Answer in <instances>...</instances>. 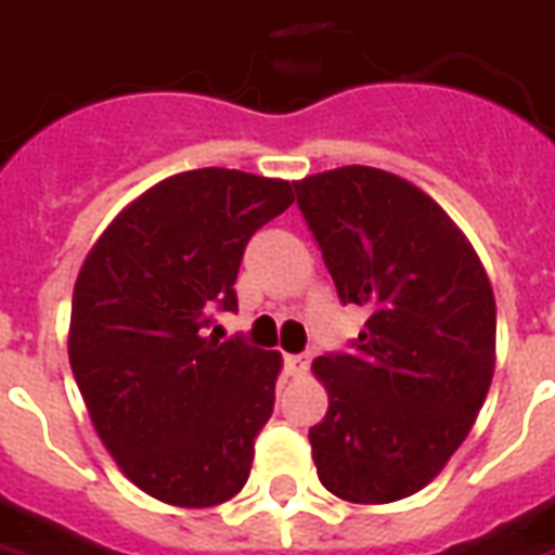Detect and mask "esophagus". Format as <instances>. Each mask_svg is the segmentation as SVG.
Segmentation results:
<instances>
[{
  "mask_svg": "<svg viewBox=\"0 0 555 555\" xmlns=\"http://www.w3.org/2000/svg\"><path fill=\"white\" fill-rule=\"evenodd\" d=\"M285 371L292 376H304L309 371V356H285Z\"/></svg>",
  "mask_w": 555,
  "mask_h": 555,
  "instance_id": "esophagus-1",
  "label": "esophagus"
}]
</instances>
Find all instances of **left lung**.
Returning a JSON list of instances; mask_svg holds the SVG:
<instances>
[{"instance_id": "obj_1", "label": "left lung", "mask_w": 555, "mask_h": 555, "mask_svg": "<svg viewBox=\"0 0 555 555\" xmlns=\"http://www.w3.org/2000/svg\"><path fill=\"white\" fill-rule=\"evenodd\" d=\"M294 191L340 300L371 309L349 356L312 361L327 388L312 462L337 499L401 501L443 470L483 406L495 294L459 224L401 176L340 167Z\"/></svg>"}]
</instances>
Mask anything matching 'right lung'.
<instances>
[{
  "instance_id": "right-lung-1",
  "label": "right lung",
  "mask_w": 555,
  "mask_h": 555,
  "mask_svg": "<svg viewBox=\"0 0 555 555\" xmlns=\"http://www.w3.org/2000/svg\"><path fill=\"white\" fill-rule=\"evenodd\" d=\"M294 184L191 169L135 197L75 279L69 364L96 435L151 499L215 507L248 480L276 401L282 356L206 334L236 309L251 233L294 203Z\"/></svg>"
}]
</instances>
